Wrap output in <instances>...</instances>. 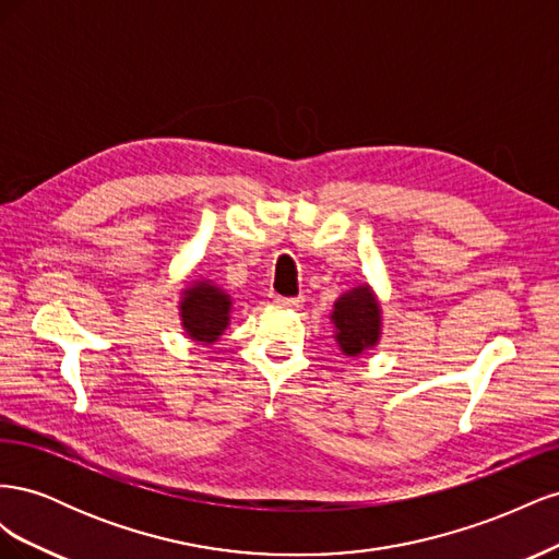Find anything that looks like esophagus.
Instances as JSON below:
<instances>
[{
	"mask_svg": "<svg viewBox=\"0 0 559 559\" xmlns=\"http://www.w3.org/2000/svg\"><path fill=\"white\" fill-rule=\"evenodd\" d=\"M277 306H284V308H300L302 306V296H280L275 294L273 296Z\"/></svg>",
	"mask_w": 559,
	"mask_h": 559,
	"instance_id": "esophagus-1",
	"label": "esophagus"
}]
</instances>
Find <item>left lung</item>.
<instances>
[{"label":"left lung","instance_id":"1","mask_svg":"<svg viewBox=\"0 0 559 559\" xmlns=\"http://www.w3.org/2000/svg\"><path fill=\"white\" fill-rule=\"evenodd\" d=\"M333 324L337 345L347 357H357L366 347H373L380 337V308L368 286L352 289L335 300Z\"/></svg>","mask_w":559,"mask_h":559}]
</instances>
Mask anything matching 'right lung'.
I'll use <instances>...</instances> for the list:
<instances>
[{"label":"right lung","mask_w":559,"mask_h":559,"mask_svg":"<svg viewBox=\"0 0 559 559\" xmlns=\"http://www.w3.org/2000/svg\"><path fill=\"white\" fill-rule=\"evenodd\" d=\"M181 319L183 329L200 343H214L222 331L228 326L230 298L214 289L212 284L200 282L183 292Z\"/></svg>","instance_id":"1"}]
</instances>
